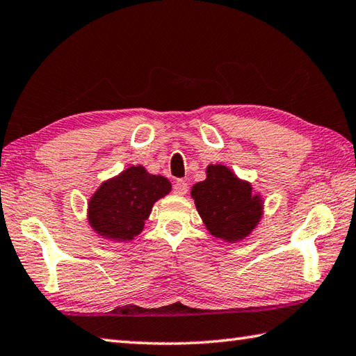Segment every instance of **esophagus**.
<instances>
[{
    "instance_id": "1",
    "label": "esophagus",
    "mask_w": 356,
    "mask_h": 356,
    "mask_svg": "<svg viewBox=\"0 0 356 356\" xmlns=\"http://www.w3.org/2000/svg\"><path fill=\"white\" fill-rule=\"evenodd\" d=\"M187 191H189V186L184 179H178L175 184H173V192L177 193V195H186Z\"/></svg>"
}]
</instances>
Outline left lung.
<instances>
[{
  "label": "left lung",
  "instance_id": "1",
  "mask_svg": "<svg viewBox=\"0 0 356 356\" xmlns=\"http://www.w3.org/2000/svg\"><path fill=\"white\" fill-rule=\"evenodd\" d=\"M207 178L192 187L198 213L213 237L237 241L246 237L261 216V200L225 165L207 167Z\"/></svg>",
  "mask_w": 356,
  "mask_h": 356
}]
</instances>
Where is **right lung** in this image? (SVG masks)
Here are the masks:
<instances>
[{
	"mask_svg": "<svg viewBox=\"0 0 356 356\" xmlns=\"http://www.w3.org/2000/svg\"><path fill=\"white\" fill-rule=\"evenodd\" d=\"M170 181L150 175L144 167H130L106 181L90 201L92 229L111 240H131L143 231L155 201L170 192Z\"/></svg>",
	"mask_w": 356,
	"mask_h": 356,
	"instance_id": "right-lung-1",
	"label": "right lung"
}]
</instances>
